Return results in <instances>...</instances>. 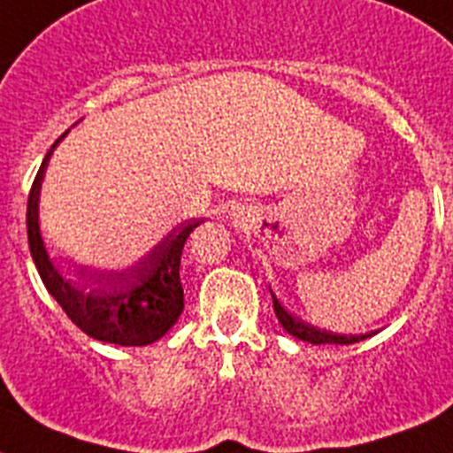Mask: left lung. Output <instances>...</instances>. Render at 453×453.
<instances>
[{
  "label": "left lung",
  "mask_w": 453,
  "mask_h": 453,
  "mask_svg": "<svg viewBox=\"0 0 453 453\" xmlns=\"http://www.w3.org/2000/svg\"><path fill=\"white\" fill-rule=\"evenodd\" d=\"M272 299H273V313H276V318H279L280 326H283L288 334H292L295 338H299V341H306V343H313V345H325V343L349 345V343H359V341L371 336V334H362V336H345V334H334V332H326V329H318V326L306 325V322H302L292 313H288V311L283 309V303L276 299L273 292H272Z\"/></svg>",
  "instance_id": "1"
}]
</instances>
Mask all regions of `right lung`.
I'll return each instance as SVG.
<instances>
[{
    "instance_id": "add662e5",
    "label": "right lung",
    "mask_w": 453,
    "mask_h": 453,
    "mask_svg": "<svg viewBox=\"0 0 453 453\" xmlns=\"http://www.w3.org/2000/svg\"><path fill=\"white\" fill-rule=\"evenodd\" d=\"M64 135H59L45 154L27 200V237L34 265L48 292L87 336L115 345L154 343L165 336L184 311V288L180 280L181 250L188 234L203 220H184L142 260L121 272L73 267V279L64 276L48 256L39 227L41 181L52 151Z\"/></svg>"
}]
</instances>
